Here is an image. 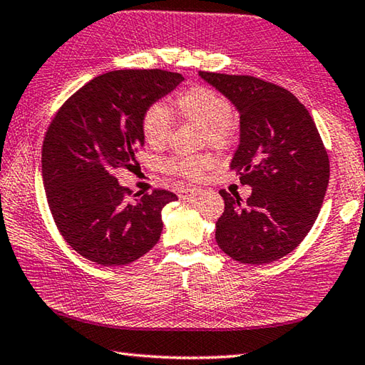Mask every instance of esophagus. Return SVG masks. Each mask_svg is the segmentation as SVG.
<instances>
[{"mask_svg": "<svg viewBox=\"0 0 365 365\" xmlns=\"http://www.w3.org/2000/svg\"><path fill=\"white\" fill-rule=\"evenodd\" d=\"M201 188H197V187H187V188H183V190H180V196L182 200H190V197H195V196H197V195H201Z\"/></svg>", "mask_w": 365, "mask_h": 365, "instance_id": "1", "label": "esophagus"}]
</instances>
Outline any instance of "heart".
I'll list each match as a JSON object with an SVG mask.
<instances>
[{"mask_svg":"<svg viewBox=\"0 0 365 365\" xmlns=\"http://www.w3.org/2000/svg\"><path fill=\"white\" fill-rule=\"evenodd\" d=\"M175 110L187 121L202 124V142L215 148H227L235 140L236 125L233 107L227 97L215 89L196 86L175 98ZM170 110L164 102H155L145 110L142 134L150 147L158 148L170 134ZM212 165L209 155H174L161 163L164 172L185 178H197Z\"/></svg>","mask_w":365,"mask_h":365,"instance_id":"b5f03b06","label":"heart"}]
</instances>
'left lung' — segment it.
I'll list each match as a JSON object with an SVG mask.
<instances>
[{
    "instance_id": "obj_1",
    "label": "left lung",
    "mask_w": 365,
    "mask_h": 365,
    "mask_svg": "<svg viewBox=\"0 0 365 365\" xmlns=\"http://www.w3.org/2000/svg\"><path fill=\"white\" fill-rule=\"evenodd\" d=\"M200 76L240 111V147L230 168L252 187L246 202L220 190L218 247L241 263L279 260L304 240L319 214L330 175L327 150L292 92L247 75Z\"/></svg>"
}]
</instances>
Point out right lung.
I'll return each instance as SVG.
<instances>
[{"instance_id":"obj_1","label":"right lung","mask_w":365,"mask_h":365,"mask_svg":"<svg viewBox=\"0 0 365 365\" xmlns=\"http://www.w3.org/2000/svg\"><path fill=\"white\" fill-rule=\"evenodd\" d=\"M183 81L165 70H115L78 89L52 119L41 153L46 197L58 231L79 255L102 267L135 262L160 241L168 190L132 195L116 169L134 168L142 118Z\"/></svg>"}]
</instances>
